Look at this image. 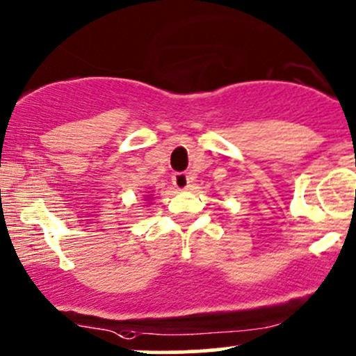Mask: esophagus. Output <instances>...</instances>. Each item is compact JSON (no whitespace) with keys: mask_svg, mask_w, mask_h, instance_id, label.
<instances>
[{"mask_svg":"<svg viewBox=\"0 0 356 356\" xmlns=\"http://www.w3.org/2000/svg\"><path fill=\"white\" fill-rule=\"evenodd\" d=\"M189 182L191 177L186 172H177V174H174V177H172V184L177 187L179 191H186L187 187H189Z\"/></svg>","mask_w":356,"mask_h":356,"instance_id":"esophagus-1","label":"esophagus"}]
</instances>
